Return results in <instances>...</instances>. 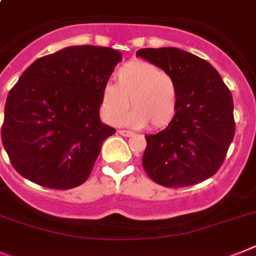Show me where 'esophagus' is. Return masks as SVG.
Segmentation results:
<instances>
[{"label": "esophagus", "instance_id": "obj_1", "mask_svg": "<svg viewBox=\"0 0 256 256\" xmlns=\"http://www.w3.org/2000/svg\"><path fill=\"white\" fill-rule=\"evenodd\" d=\"M118 134L122 135V136H131L132 135V131H128V130H118Z\"/></svg>", "mask_w": 256, "mask_h": 256}]
</instances>
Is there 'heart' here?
<instances>
[{"label":"heart","instance_id":"obj_1","mask_svg":"<svg viewBox=\"0 0 256 256\" xmlns=\"http://www.w3.org/2000/svg\"><path fill=\"white\" fill-rule=\"evenodd\" d=\"M116 80L117 84H106L102 90V113L106 121H118L128 104L132 110L120 120L125 125L164 128L174 120L179 90L175 80L160 66L146 60L128 62L120 66Z\"/></svg>","mask_w":256,"mask_h":256}]
</instances>
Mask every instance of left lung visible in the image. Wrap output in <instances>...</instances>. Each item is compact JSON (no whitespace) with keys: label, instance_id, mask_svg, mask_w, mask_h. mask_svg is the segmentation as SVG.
<instances>
[{"label":"left lung","instance_id":"obj_1","mask_svg":"<svg viewBox=\"0 0 256 256\" xmlns=\"http://www.w3.org/2000/svg\"><path fill=\"white\" fill-rule=\"evenodd\" d=\"M175 80L179 106L165 130L146 135L143 168L168 188L194 186L220 168L234 136L233 99L214 66L175 48L136 52Z\"/></svg>","mask_w":256,"mask_h":256}]
</instances>
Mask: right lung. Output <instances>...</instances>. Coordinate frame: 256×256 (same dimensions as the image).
I'll return each mask as SVG.
<instances>
[{
  "label": "right lung",
  "instance_id": "right-lung-1",
  "mask_svg": "<svg viewBox=\"0 0 256 256\" xmlns=\"http://www.w3.org/2000/svg\"><path fill=\"white\" fill-rule=\"evenodd\" d=\"M121 52L70 46L30 64L11 88L1 138L11 165L28 180L70 190L88 180L102 144L116 132L99 117L102 90Z\"/></svg>",
  "mask_w": 256,
  "mask_h": 256
}]
</instances>
